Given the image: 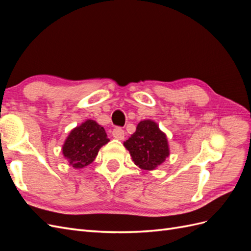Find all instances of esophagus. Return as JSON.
Here are the masks:
<instances>
[{
	"instance_id": "esophagus-1",
	"label": "esophagus",
	"mask_w": 251,
	"mask_h": 251,
	"mask_svg": "<svg viewBox=\"0 0 251 251\" xmlns=\"http://www.w3.org/2000/svg\"><path fill=\"white\" fill-rule=\"evenodd\" d=\"M112 135H113L114 138L119 139V140H123V139L125 138V131H124L121 127L117 126V127H115V128H114V130H113Z\"/></svg>"
}]
</instances>
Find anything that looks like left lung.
<instances>
[{
  "instance_id": "8db88e82",
  "label": "left lung",
  "mask_w": 251,
  "mask_h": 251,
  "mask_svg": "<svg viewBox=\"0 0 251 251\" xmlns=\"http://www.w3.org/2000/svg\"><path fill=\"white\" fill-rule=\"evenodd\" d=\"M124 144L134 163L142 170H155L170 155L165 134L151 120L140 121L136 132Z\"/></svg>"
}]
</instances>
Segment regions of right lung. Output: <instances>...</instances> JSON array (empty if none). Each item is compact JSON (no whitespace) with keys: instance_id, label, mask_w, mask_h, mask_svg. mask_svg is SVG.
Returning <instances> with one entry per match:
<instances>
[{"instance_id":"right-lung-1","label":"right lung","mask_w":251,"mask_h":251,"mask_svg":"<svg viewBox=\"0 0 251 251\" xmlns=\"http://www.w3.org/2000/svg\"><path fill=\"white\" fill-rule=\"evenodd\" d=\"M109 141L101 126L87 120L71 131L63 146V154L73 168L82 169L94 161L98 151Z\"/></svg>"}]
</instances>
